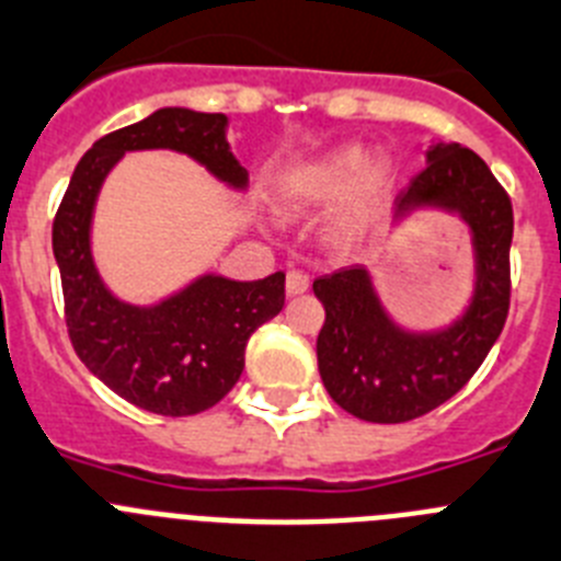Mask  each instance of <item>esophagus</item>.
<instances>
[{
    "instance_id": "1",
    "label": "esophagus",
    "mask_w": 561,
    "mask_h": 561,
    "mask_svg": "<svg viewBox=\"0 0 561 561\" xmlns=\"http://www.w3.org/2000/svg\"><path fill=\"white\" fill-rule=\"evenodd\" d=\"M307 287H310V276L301 274V271H290V274H287V296H301V293H307Z\"/></svg>"
}]
</instances>
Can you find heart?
<instances>
[{
    "label": "heart",
    "mask_w": 561,
    "mask_h": 561,
    "mask_svg": "<svg viewBox=\"0 0 561 561\" xmlns=\"http://www.w3.org/2000/svg\"><path fill=\"white\" fill-rule=\"evenodd\" d=\"M393 161L357 145H341L290 170L279 184L282 204L290 211H316L339 204L327 218L324 234L335 245L360 243L380 218L393 193Z\"/></svg>",
    "instance_id": "obj_1"
}]
</instances>
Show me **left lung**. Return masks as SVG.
I'll list each match as a JSON object with an SVG mask.
<instances>
[{"label": "left lung", "mask_w": 561, "mask_h": 561, "mask_svg": "<svg viewBox=\"0 0 561 561\" xmlns=\"http://www.w3.org/2000/svg\"><path fill=\"white\" fill-rule=\"evenodd\" d=\"M427 211L461 220L472 245V290L447 324H402L386 307L375 271L366 265H346L312 282V293L327 310L316 341L324 388L343 411L377 425L422 416L461 391L508 316L514 215L486 161L433 136L425 170L393 204V229Z\"/></svg>", "instance_id": "8db88e82"}]
</instances>
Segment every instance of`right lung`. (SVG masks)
Listing matches in <instances>:
<instances>
[{"instance_id": "right-lung-1", "label": "right lung", "mask_w": 561, "mask_h": 561, "mask_svg": "<svg viewBox=\"0 0 561 561\" xmlns=\"http://www.w3.org/2000/svg\"><path fill=\"white\" fill-rule=\"evenodd\" d=\"M136 150L190 156L240 195L249 170L231 153L226 114L170 105L92 145L53 224L69 337L85 368L142 411L193 416L218 405L240 380L249 337L285 307V274L256 282L201 274L153 305L117 296L94 260V209L111 170Z\"/></svg>"}]
</instances>
